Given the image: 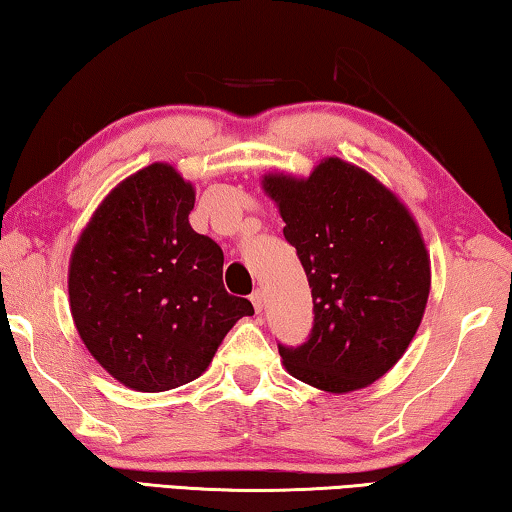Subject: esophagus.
<instances>
[{"mask_svg": "<svg viewBox=\"0 0 512 512\" xmlns=\"http://www.w3.org/2000/svg\"><path fill=\"white\" fill-rule=\"evenodd\" d=\"M249 300H251V304H254V311H256V313L263 311V306H265V293H263V290L256 288L254 293H251Z\"/></svg>", "mask_w": 512, "mask_h": 512, "instance_id": "1", "label": "esophagus"}]
</instances>
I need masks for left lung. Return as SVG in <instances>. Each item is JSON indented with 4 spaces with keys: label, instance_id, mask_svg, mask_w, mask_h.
<instances>
[{
    "label": "left lung",
    "instance_id": "1",
    "mask_svg": "<svg viewBox=\"0 0 512 512\" xmlns=\"http://www.w3.org/2000/svg\"><path fill=\"white\" fill-rule=\"evenodd\" d=\"M313 297V327L279 343L286 371L329 393L364 389L405 355L430 293V256L398 196L355 164L325 157L309 178L267 174Z\"/></svg>",
    "mask_w": 512,
    "mask_h": 512
}]
</instances>
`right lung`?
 Listing matches in <instances>:
<instances>
[{
    "mask_svg": "<svg viewBox=\"0 0 512 512\" xmlns=\"http://www.w3.org/2000/svg\"><path fill=\"white\" fill-rule=\"evenodd\" d=\"M194 187L155 162L105 196L70 256V313L93 359L135 391L206 371L254 306L229 295L222 247L190 226Z\"/></svg>",
    "mask_w": 512,
    "mask_h": 512,
    "instance_id": "right-lung-1",
    "label": "right lung"
}]
</instances>
